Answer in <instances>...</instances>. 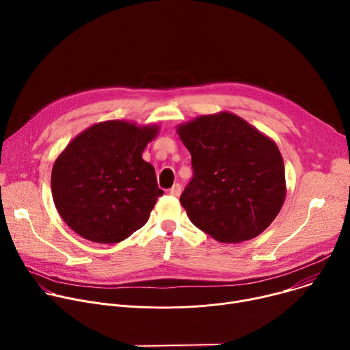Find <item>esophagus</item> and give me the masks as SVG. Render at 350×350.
Wrapping results in <instances>:
<instances>
[{"mask_svg":"<svg viewBox=\"0 0 350 350\" xmlns=\"http://www.w3.org/2000/svg\"><path fill=\"white\" fill-rule=\"evenodd\" d=\"M169 193L173 195V196H178L181 193V185L180 184H174L170 189H169Z\"/></svg>","mask_w":350,"mask_h":350,"instance_id":"34e87169","label":"esophagus"}]
</instances>
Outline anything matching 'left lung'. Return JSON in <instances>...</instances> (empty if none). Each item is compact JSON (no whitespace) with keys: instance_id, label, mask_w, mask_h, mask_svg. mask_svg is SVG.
<instances>
[{"instance_id":"left-lung-1","label":"left lung","mask_w":350,"mask_h":350,"mask_svg":"<svg viewBox=\"0 0 350 350\" xmlns=\"http://www.w3.org/2000/svg\"><path fill=\"white\" fill-rule=\"evenodd\" d=\"M193 176L180 196L191 223L219 242L262 234L285 201V169L277 144L231 112L204 115L176 129Z\"/></svg>"}]
</instances>
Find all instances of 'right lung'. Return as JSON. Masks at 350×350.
<instances>
[{
	"mask_svg": "<svg viewBox=\"0 0 350 350\" xmlns=\"http://www.w3.org/2000/svg\"><path fill=\"white\" fill-rule=\"evenodd\" d=\"M159 129L127 120L95 123L58 155L51 173L54 204L76 234L116 243L148 221L163 191L142 152Z\"/></svg>",
	"mask_w": 350,
	"mask_h": 350,
	"instance_id": "1",
	"label": "right lung"
}]
</instances>
